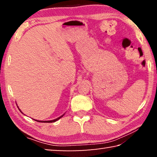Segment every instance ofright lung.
<instances>
[{"label": "right lung", "mask_w": 157, "mask_h": 157, "mask_svg": "<svg viewBox=\"0 0 157 157\" xmlns=\"http://www.w3.org/2000/svg\"><path fill=\"white\" fill-rule=\"evenodd\" d=\"M17 107H18V109L20 110V111L21 112V109H19V107H18L17 106ZM23 113V112H21ZM63 115H64V114H63L62 116H59V118H56V119H54V120H51V121H38V120H34V121H37V122H39V123H54V122H55V121H58V120H59V119L62 118V117H63Z\"/></svg>", "instance_id": "obj_1"}]
</instances>
